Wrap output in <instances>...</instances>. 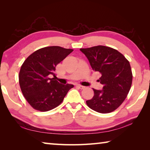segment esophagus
Wrapping results in <instances>:
<instances>
[{"instance_id":"esophagus-1","label":"esophagus","mask_w":150,"mask_h":150,"mask_svg":"<svg viewBox=\"0 0 150 150\" xmlns=\"http://www.w3.org/2000/svg\"><path fill=\"white\" fill-rule=\"evenodd\" d=\"M76 87L79 88L80 89H83V88H85V86H83V85H76Z\"/></svg>"}]
</instances>
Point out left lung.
I'll return each mask as SVG.
<instances>
[{"instance_id":"left-lung-1","label":"left lung","mask_w":150,"mask_h":150,"mask_svg":"<svg viewBox=\"0 0 150 150\" xmlns=\"http://www.w3.org/2000/svg\"><path fill=\"white\" fill-rule=\"evenodd\" d=\"M92 69L99 72L98 81L103 89L93 88L94 96L86 101L92 110L100 113H109L121 105L126 98L132 82L130 63L124 55L112 47L97 45L81 48Z\"/></svg>"}]
</instances>
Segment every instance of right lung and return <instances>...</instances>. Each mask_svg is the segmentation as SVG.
I'll use <instances>...</instances> for the list:
<instances>
[{
	"instance_id": "1",
	"label": "right lung",
	"mask_w": 150,
	"mask_h": 150,
	"mask_svg": "<svg viewBox=\"0 0 150 150\" xmlns=\"http://www.w3.org/2000/svg\"><path fill=\"white\" fill-rule=\"evenodd\" d=\"M73 51L60 46L45 47L27 57L19 73L20 88L30 105L37 110L46 112L62 103L71 84H61L55 76V67Z\"/></svg>"
}]
</instances>
